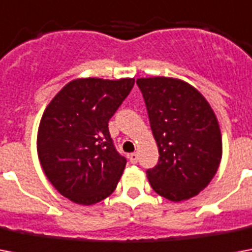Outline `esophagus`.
<instances>
[{"mask_svg":"<svg viewBox=\"0 0 252 252\" xmlns=\"http://www.w3.org/2000/svg\"><path fill=\"white\" fill-rule=\"evenodd\" d=\"M128 158H129V162H130V163H137V161H138L137 153L129 154V156H128Z\"/></svg>","mask_w":252,"mask_h":252,"instance_id":"obj_1","label":"esophagus"}]
</instances>
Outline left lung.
<instances>
[{
  "label": "left lung",
  "mask_w": 252,
  "mask_h": 252,
  "mask_svg": "<svg viewBox=\"0 0 252 252\" xmlns=\"http://www.w3.org/2000/svg\"><path fill=\"white\" fill-rule=\"evenodd\" d=\"M158 145L157 165L146 170L154 191L171 201L196 196L217 172L222 141L215 112L187 82L168 77L136 81Z\"/></svg>",
  "instance_id": "obj_1"
}]
</instances>
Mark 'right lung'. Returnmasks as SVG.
<instances>
[{"mask_svg":"<svg viewBox=\"0 0 252 252\" xmlns=\"http://www.w3.org/2000/svg\"><path fill=\"white\" fill-rule=\"evenodd\" d=\"M133 78H80L65 85L45 108L37 132L44 174L61 195L91 205L116 188L126 157L119 153L108 122L128 96Z\"/></svg>","mask_w":252,"mask_h":252,"instance_id":"right-lung-1","label":"right lung"}]
</instances>
